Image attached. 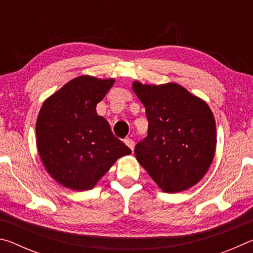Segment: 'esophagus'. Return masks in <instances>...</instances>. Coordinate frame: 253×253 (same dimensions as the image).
Instances as JSON below:
<instances>
[{"mask_svg": "<svg viewBox=\"0 0 253 253\" xmlns=\"http://www.w3.org/2000/svg\"><path fill=\"white\" fill-rule=\"evenodd\" d=\"M124 143H125L128 147H129L131 151H134V146H135V143L134 140L130 139V138H126L125 140H124Z\"/></svg>", "mask_w": 253, "mask_h": 253, "instance_id": "1", "label": "esophagus"}]
</instances>
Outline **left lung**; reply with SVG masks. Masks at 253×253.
I'll return each mask as SVG.
<instances>
[{"label":"left lung","mask_w":253,"mask_h":253,"mask_svg":"<svg viewBox=\"0 0 253 253\" xmlns=\"http://www.w3.org/2000/svg\"><path fill=\"white\" fill-rule=\"evenodd\" d=\"M146 110L148 134L135 155L162 191L176 193L200 182L215 153V121L210 107L176 84H132Z\"/></svg>","instance_id":"obj_1"}]
</instances>
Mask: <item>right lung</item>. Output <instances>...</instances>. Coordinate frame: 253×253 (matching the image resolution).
<instances>
[{
	"label": "right lung",
	"instance_id": "right-lung-1",
	"mask_svg": "<svg viewBox=\"0 0 253 253\" xmlns=\"http://www.w3.org/2000/svg\"><path fill=\"white\" fill-rule=\"evenodd\" d=\"M114 83L81 76L42 105L36 127L38 151L49 174L63 186L90 190L117 158L131 153L96 111Z\"/></svg>",
	"mask_w": 253,
	"mask_h": 253
}]
</instances>
